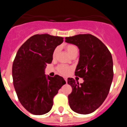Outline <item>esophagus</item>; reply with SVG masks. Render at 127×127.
<instances>
[{"label":"esophagus","mask_w":127,"mask_h":127,"mask_svg":"<svg viewBox=\"0 0 127 127\" xmlns=\"http://www.w3.org/2000/svg\"><path fill=\"white\" fill-rule=\"evenodd\" d=\"M64 79H65V81H66V83H67V77H64Z\"/></svg>","instance_id":"34e87169"}]
</instances>
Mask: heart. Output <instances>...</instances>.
Segmentation results:
<instances>
[{
  "mask_svg": "<svg viewBox=\"0 0 127 127\" xmlns=\"http://www.w3.org/2000/svg\"><path fill=\"white\" fill-rule=\"evenodd\" d=\"M65 48L66 51H67V53H69L70 56L72 55L75 53H78V48H77V47L76 46L73 45V44H67V45L65 46ZM58 50H59L58 48L55 49L53 53V58H55L57 56V53L58 52ZM57 69L58 73H60V74L63 75V76H67L70 72V70H71V67L67 65L60 64L57 67Z\"/></svg>",
  "mask_w": 127,
  "mask_h": 127,
  "instance_id": "heart-1",
  "label": "heart"
}]
</instances>
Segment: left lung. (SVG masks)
<instances>
[{
  "label": "left lung",
  "mask_w": 127,
  "mask_h": 127,
  "mask_svg": "<svg viewBox=\"0 0 127 127\" xmlns=\"http://www.w3.org/2000/svg\"><path fill=\"white\" fill-rule=\"evenodd\" d=\"M65 42L79 48L75 76L84 80L79 84L73 78L67 79L72 88L68 96L69 105L76 113L90 114L102 104L109 92L114 74L111 53L100 39L89 33L65 37Z\"/></svg>",
  "instance_id": "obj_1"
}]
</instances>
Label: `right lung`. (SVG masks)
Masks as SVG:
<instances>
[{"mask_svg": "<svg viewBox=\"0 0 127 127\" xmlns=\"http://www.w3.org/2000/svg\"><path fill=\"white\" fill-rule=\"evenodd\" d=\"M64 41L61 37L36 34L19 48L12 68L13 85L19 101L29 113L42 115L53 105V98L65 81L61 76L44 74L53 53Z\"/></svg>", "mask_w": 127, "mask_h": 127, "instance_id": "add662e5", "label": "right lung"}]
</instances>
